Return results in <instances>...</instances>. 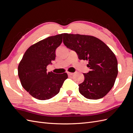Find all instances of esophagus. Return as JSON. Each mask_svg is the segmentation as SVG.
Instances as JSON below:
<instances>
[{
  "label": "esophagus",
  "instance_id": "1",
  "mask_svg": "<svg viewBox=\"0 0 133 133\" xmlns=\"http://www.w3.org/2000/svg\"><path fill=\"white\" fill-rule=\"evenodd\" d=\"M67 74H68V75H69V76H72L74 74V73H73V72H68Z\"/></svg>",
  "mask_w": 133,
  "mask_h": 133
}]
</instances>
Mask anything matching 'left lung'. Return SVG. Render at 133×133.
<instances>
[{
  "instance_id": "1",
  "label": "left lung",
  "mask_w": 133,
  "mask_h": 133,
  "mask_svg": "<svg viewBox=\"0 0 133 133\" xmlns=\"http://www.w3.org/2000/svg\"><path fill=\"white\" fill-rule=\"evenodd\" d=\"M63 42L75 51L80 59L88 62L90 71L84 74L85 80L79 85L80 94L90 99L104 97L114 87L118 74L114 52L102 40L90 35L64 33Z\"/></svg>"
}]
</instances>
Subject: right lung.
Listing matches in <instances>:
<instances>
[{"instance_id": "add662e5", "label": "right lung", "mask_w": 133, "mask_h": 133, "mask_svg": "<svg viewBox=\"0 0 133 133\" xmlns=\"http://www.w3.org/2000/svg\"><path fill=\"white\" fill-rule=\"evenodd\" d=\"M64 34L39 41L26 50L18 67L22 87L34 98L46 100L59 93L67 74L47 72L46 67L55 59V51L62 42Z\"/></svg>"}]
</instances>
